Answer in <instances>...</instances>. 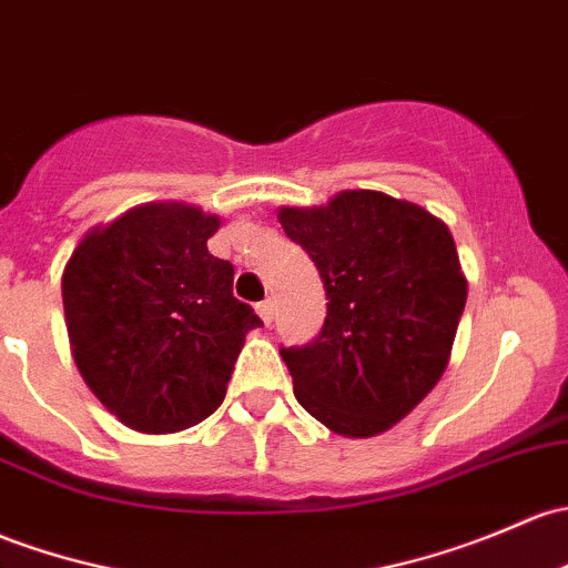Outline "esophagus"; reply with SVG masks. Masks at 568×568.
<instances>
[{"label": "esophagus", "instance_id": "obj_1", "mask_svg": "<svg viewBox=\"0 0 568 568\" xmlns=\"http://www.w3.org/2000/svg\"><path fill=\"white\" fill-rule=\"evenodd\" d=\"M255 310H258L261 321H264V324H266V326H268V324H272V318H274V300H264V302H261V304H258V307H255Z\"/></svg>", "mask_w": 568, "mask_h": 568}]
</instances>
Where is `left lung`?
<instances>
[{
  "instance_id": "obj_1",
  "label": "left lung",
  "mask_w": 568,
  "mask_h": 568,
  "mask_svg": "<svg viewBox=\"0 0 568 568\" xmlns=\"http://www.w3.org/2000/svg\"><path fill=\"white\" fill-rule=\"evenodd\" d=\"M326 288V324L283 348L294 394L345 438L403 422L444 375L468 300L452 231L425 206L378 190H343L324 206H280Z\"/></svg>"
}]
</instances>
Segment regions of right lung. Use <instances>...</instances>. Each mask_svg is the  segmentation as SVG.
Here are the masks:
<instances>
[{
	"label": "right lung",
	"instance_id": "right-lung-1",
	"mask_svg": "<svg viewBox=\"0 0 568 568\" xmlns=\"http://www.w3.org/2000/svg\"><path fill=\"white\" fill-rule=\"evenodd\" d=\"M223 220L184 201L94 225L62 272L70 354L94 397L135 433L169 435L220 408L244 337L261 324L209 253Z\"/></svg>",
	"mask_w": 568,
	"mask_h": 568
}]
</instances>
